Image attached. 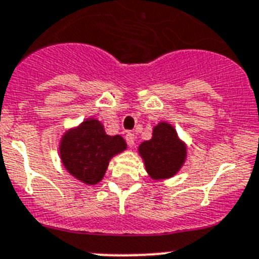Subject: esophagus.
<instances>
[{"label": "esophagus", "instance_id": "34e87169", "mask_svg": "<svg viewBox=\"0 0 259 259\" xmlns=\"http://www.w3.org/2000/svg\"><path fill=\"white\" fill-rule=\"evenodd\" d=\"M125 141H127L128 146H134L135 135L132 134V132H127V134H125Z\"/></svg>", "mask_w": 259, "mask_h": 259}]
</instances>
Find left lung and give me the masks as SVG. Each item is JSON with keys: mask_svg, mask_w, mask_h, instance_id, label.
<instances>
[{"mask_svg": "<svg viewBox=\"0 0 259 259\" xmlns=\"http://www.w3.org/2000/svg\"><path fill=\"white\" fill-rule=\"evenodd\" d=\"M149 176L153 180L169 179L184 165L186 146L173 125L162 122L153 130V137L139 146Z\"/></svg>", "mask_w": 259, "mask_h": 259, "instance_id": "left-lung-1", "label": "left lung"}]
</instances>
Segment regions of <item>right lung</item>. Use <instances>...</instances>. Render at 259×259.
I'll list each match as a JSON object with an SVG mask.
<instances>
[{
	"label": "right lung",
	"instance_id": "1",
	"mask_svg": "<svg viewBox=\"0 0 259 259\" xmlns=\"http://www.w3.org/2000/svg\"><path fill=\"white\" fill-rule=\"evenodd\" d=\"M125 148L122 136H109L100 120L90 118L61 137L60 158L73 177L83 184L96 185L103 180L109 160Z\"/></svg>",
	"mask_w": 259,
	"mask_h": 259
}]
</instances>
